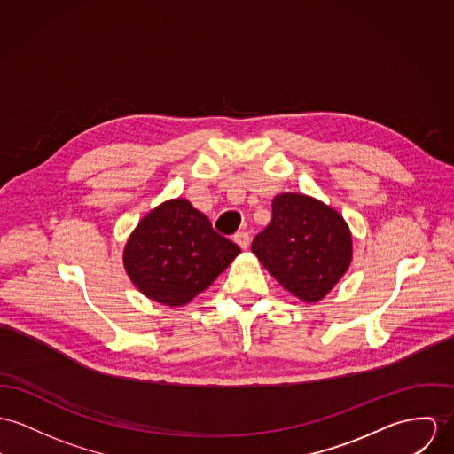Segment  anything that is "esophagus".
Here are the masks:
<instances>
[{
	"label": "esophagus",
	"instance_id": "esophagus-1",
	"mask_svg": "<svg viewBox=\"0 0 454 454\" xmlns=\"http://www.w3.org/2000/svg\"><path fill=\"white\" fill-rule=\"evenodd\" d=\"M233 240H235V244L240 245L245 250V248H248V245H250V233H248V231H239Z\"/></svg>",
	"mask_w": 454,
	"mask_h": 454
}]
</instances>
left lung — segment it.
<instances>
[{"mask_svg":"<svg viewBox=\"0 0 454 454\" xmlns=\"http://www.w3.org/2000/svg\"><path fill=\"white\" fill-rule=\"evenodd\" d=\"M252 252L285 290L314 304L348 273L352 235L333 207L304 193H279Z\"/></svg>","mask_w":454,"mask_h":454,"instance_id":"obj_1","label":"left lung"}]
</instances>
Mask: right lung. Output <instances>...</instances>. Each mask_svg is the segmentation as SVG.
Wrapping results in <instances>:
<instances>
[{
  "mask_svg": "<svg viewBox=\"0 0 454 454\" xmlns=\"http://www.w3.org/2000/svg\"><path fill=\"white\" fill-rule=\"evenodd\" d=\"M240 254L212 230L209 217L186 199L150 210L124 245V270L141 294L179 308L209 288Z\"/></svg>",
  "mask_w": 454,
  "mask_h": 454,
  "instance_id": "1",
  "label": "right lung"
}]
</instances>
